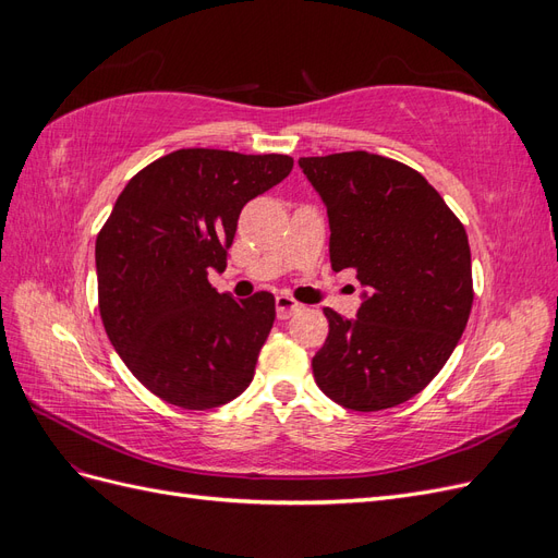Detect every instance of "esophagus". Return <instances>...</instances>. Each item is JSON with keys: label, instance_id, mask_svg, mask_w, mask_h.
<instances>
[{"label": "esophagus", "instance_id": "1", "mask_svg": "<svg viewBox=\"0 0 558 558\" xmlns=\"http://www.w3.org/2000/svg\"><path fill=\"white\" fill-rule=\"evenodd\" d=\"M275 307H277V316L279 318H291L300 310V302H295L289 295H277Z\"/></svg>", "mask_w": 558, "mask_h": 558}]
</instances>
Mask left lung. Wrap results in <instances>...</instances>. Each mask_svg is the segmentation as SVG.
Returning a JSON list of instances; mask_svg holds the SVG:
<instances>
[{
  "label": "left lung",
  "instance_id": "8db88e82",
  "mask_svg": "<svg viewBox=\"0 0 558 558\" xmlns=\"http://www.w3.org/2000/svg\"><path fill=\"white\" fill-rule=\"evenodd\" d=\"M298 165L328 209L332 269H356L363 286L353 318L324 310L330 330L312 359L316 386L353 412L396 408L424 391L465 330V228L398 160L351 150Z\"/></svg>",
  "mask_w": 558,
  "mask_h": 558
}]
</instances>
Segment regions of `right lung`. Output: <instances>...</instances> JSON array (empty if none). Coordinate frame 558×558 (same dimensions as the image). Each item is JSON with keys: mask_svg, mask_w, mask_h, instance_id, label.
Returning a JSON list of instances; mask_svg holds the SVG:
<instances>
[{"mask_svg": "<svg viewBox=\"0 0 558 558\" xmlns=\"http://www.w3.org/2000/svg\"><path fill=\"white\" fill-rule=\"evenodd\" d=\"M289 156L181 148L134 174L97 234L99 314L118 356L150 393L211 410L246 391L275 324V295L218 293L248 199L281 183Z\"/></svg>", "mask_w": 558, "mask_h": 558, "instance_id": "1", "label": "right lung"}]
</instances>
